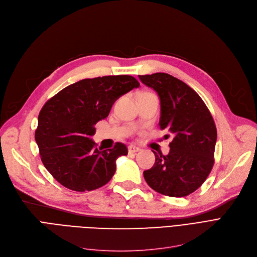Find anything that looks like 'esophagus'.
Segmentation results:
<instances>
[{
    "label": "esophagus",
    "instance_id": "34e87169",
    "mask_svg": "<svg viewBox=\"0 0 257 257\" xmlns=\"http://www.w3.org/2000/svg\"><path fill=\"white\" fill-rule=\"evenodd\" d=\"M141 149L139 147H137V146H134V145H130L129 147H128V152L130 153V154H132V153H137V152H139Z\"/></svg>",
    "mask_w": 257,
    "mask_h": 257
}]
</instances>
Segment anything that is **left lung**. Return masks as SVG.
I'll use <instances>...</instances> for the list:
<instances>
[{"label": "left lung", "instance_id": "8db88e82", "mask_svg": "<svg viewBox=\"0 0 257 257\" xmlns=\"http://www.w3.org/2000/svg\"><path fill=\"white\" fill-rule=\"evenodd\" d=\"M160 99L159 126L171 132L168 155H155L144 172L146 182L159 194L185 197L203 184L213 164L217 128L199 94L181 80L166 73L139 76Z\"/></svg>", "mask_w": 257, "mask_h": 257}]
</instances>
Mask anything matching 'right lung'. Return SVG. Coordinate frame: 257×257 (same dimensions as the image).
I'll use <instances>...</instances> for the list:
<instances>
[{
    "label": "right lung",
    "mask_w": 257,
    "mask_h": 257,
    "mask_svg": "<svg viewBox=\"0 0 257 257\" xmlns=\"http://www.w3.org/2000/svg\"><path fill=\"white\" fill-rule=\"evenodd\" d=\"M140 86L128 75L83 79L66 86L47 101L38 115L35 141L46 169L61 185L76 192L105 185L115 173V161L127 147L97 148L91 137L99 120L108 116L113 103Z\"/></svg>",
    "instance_id": "add662e5"
}]
</instances>
